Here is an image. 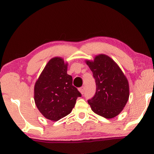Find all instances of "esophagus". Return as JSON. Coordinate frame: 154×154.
<instances>
[{
  "mask_svg": "<svg viewBox=\"0 0 154 154\" xmlns=\"http://www.w3.org/2000/svg\"><path fill=\"white\" fill-rule=\"evenodd\" d=\"M79 92H80L81 94H83V93H84V91H85V87H82L79 88Z\"/></svg>",
  "mask_w": 154,
  "mask_h": 154,
  "instance_id": "obj_1",
  "label": "esophagus"
}]
</instances>
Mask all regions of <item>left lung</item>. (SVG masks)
Masks as SVG:
<instances>
[{
    "label": "left lung",
    "instance_id": "8db88e82",
    "mask_svg": "<svg viewBox=\"0 0 154 154\" xmlns=\"http://www.w3.org/2000/svg\"><path fill=\"white\" fill-rule=\"evenodd\" d=\"M96 82V93L88 100L94 113L112 119L122 112L129 99V84L122 71L112 59L104 54L86 60Z\"/></svg>",
    "mask_w": 154,
    "mask_h": 154
}]
</instances>
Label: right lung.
<instances>
[{
    "label": "right lung",
    "mask_w": 154,
    "mask_h": 154,
    "mask_svg": "<svg viewBox=\"0 0 154 154\" xmlns=\"http://www.w3.org/2000/svg\"><path fill=\"white\" fill-rule=\"evenodd\" d=\"M67 62L60 57L48 62L34 85V101L45 119L57 121L68 115L81 97L67 73Z\"/></svg>",
    "instance_id": "1"
}]
</instances>
